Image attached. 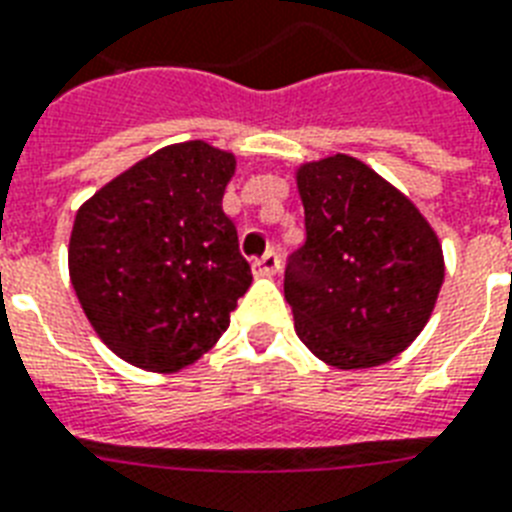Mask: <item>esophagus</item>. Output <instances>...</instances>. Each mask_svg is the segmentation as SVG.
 I'll return each mask as SVG.
<instances>
[{
    "label": "esophagus",
    "instance_id": "esophagus-1",
    "mask_svg": "<svg viewBox=\"0 0 512 512\" xmlns=\"http://www.w3.org/2000/svg\"><path fill=\"white\" fill-rule=\"evenodd\" d=\"M253 272L256 275H277L280 272V256L275 251H267L261 259L253 261Z\"/></svg>",
    "mask_w": 512,
    "mask_h": 512
}]
</instances>
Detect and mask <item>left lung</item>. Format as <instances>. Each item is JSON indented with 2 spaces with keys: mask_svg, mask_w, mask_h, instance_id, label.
Instances as JSON below:
<instances>
[{
  "mask_svg": "<svg viewBox=\"0 0 512 512\" xmlns=\"http://www.w3.org/2000/svg\"><path fill=\"white\" fill-rule=\"evenodd\" d=\"M306 243L285 269V301L314 357L365 370L399 357L431 320L444 253L418 206L351 155L301 163Z\"/></svg>",
  "mask_w": 512,
  "mask_h": 512,
  "instance_id": "8db88e82",
  "label": "left lung"
}]
</instances>
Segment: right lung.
Here are the masks:
<instances>
[{
	"label": "right lung",
	"mask_w": 512,
	"mask_h": 512,
	"mask_svg": "<svg viewBox=\"0 0 512 512\" xmlns=\"http://www.w3.org/2000/svg\"><path fill=\"white\" fill-rule=\"evenodd\" d=\"M235 155L203 140L147 155L76 211L68 272L89 325L150 372L198 362L251 285L222 211Z\"/></svg>",
	"instance_id": "1"
}]
</instances>
